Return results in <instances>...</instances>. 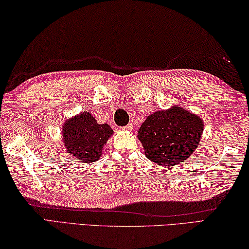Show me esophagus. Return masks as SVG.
I'll return each mask as SVG.
<instances>
[{
    "label": "esophagus",
    "mask_w": 249,
    "mask_h": 249,
    "mask_svg": "<svg viewBox=\"0 0 249 249\" xmlns=\"http://www.w3.org/2000/svg\"><path fill=\"white\" fill-rule=\"evenodd\" d=\"M133 129V124H129L127 125H124V127H122V130H125V131H131Z\"/></svg>",
    "instance_id": "esophagus-1"
}]
</instances>
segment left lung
<instances>
[{
  "label": "left lung",
  "mask_w": 249,
  "mask_h": 249,
  "mask_svg": "<svg viewBox=\"0 0 249 249\" xmlns=\"http://www.w3.org/2000/svg\"><path fill=\"white\" fill-rule=\"evenodd\" d=\"M203 120L178 105L147 116L138 131L144 154L160 166L171 167L190 158L203 132Z\"/></svg>",
  "instance_id": "obj_1"
}]
</instances>
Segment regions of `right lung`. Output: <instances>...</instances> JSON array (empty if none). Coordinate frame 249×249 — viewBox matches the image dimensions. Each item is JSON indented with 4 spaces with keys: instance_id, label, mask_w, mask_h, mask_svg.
<instances>
[{
    "instance_id": "right-lung-1",
    "label": "right lung",
    "mask_w": 249,
    "mask_h": 249,
    "mask_svg": "<svg viewBox=\"0 0 249 249\" xmlns=\"http://www.w3.org/2000/svg\"><path fill=\"white\" fill-rule=\"evenodd\" d=\"M62 141L68 153L78 162L91 163L103 155V147L113 134L107 124H99L89 112H82L65 119Z\"/></svg>"
}]
</instances>
